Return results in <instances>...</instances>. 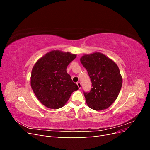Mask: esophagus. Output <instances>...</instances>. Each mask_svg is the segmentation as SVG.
I'll list each match as a JSON object with an SVG mask.
<instances>
[{"label":"esophagus","mask_w":150,"mask_h":150,"mask_svg":"<svg viewBox=\"0 0 150 150\" xmlns=\"http://www.w3.org/2000/svg\"><path fill=\"white\" fill-rule=\"evenodd\" d=\"M77 85H78L79 89H81V84L80 82H78V83H77Z\"/></svg>","instance_id":"34e87169"}]
</instances>
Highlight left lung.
Wrapping results in <instances>:
<instances>
[{
    "label": "left lung",
    "mask_w": 150,
    "mask_h": 150,
    "mask_svg": "<svg viewBox=\"0 0 150 150\" xmlns=\"http://www.w3.org/2000/svg\"><path fill=\"white\" fill-rule=\"evenodd\" d=\"M81 62L92 83L84 95L88 106L96 111L105 110L115 102L122 86V77L116 63L100 52L84 55Z\"/></svg>",
    "instance_id": "obj_1"
}]
</instances>
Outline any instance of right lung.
I'll return each mask as SVG.
<instances>
[{"label":"right lung","mask_w":150,"mask_h":150,"mask_svg":"<svg viewBox=\"0 0 150 150\" xmlns=\"http://www.w3.org/2000/svg\"><path fill=\"white\" fill-rule=\"evenodd\" d=\"M76 57L70 52L52 51L36 62L31 72V88L45 106L55 110L62 108L72 93L78 89L66 71Z\"/></svg>","instance_id":"right-lung-1"}]
</instances>
